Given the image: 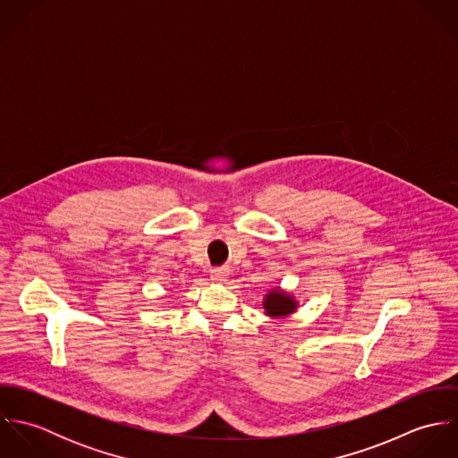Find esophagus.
Instances as JSON below:
<instances>
[{"instance_id":"34e87169","label":"esophagus","mask_w":458,"mask_h":458,"mask_svg":"<svg viewBox=\"0 0 458 458\" xmlns=\"http://www.w3.org/2000/svg\"><path fill=\"white\" fill-rule=\"evenodd\" d=\"M209 273H211V278H213V280L222 282V280H225V276L229 275V267H227V266H213V267L209 269Z\"/></svg>"}]
</instances>
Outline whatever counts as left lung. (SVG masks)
<instances>
[{"instance_id": "left-lung-1", "label": "left lung", "mask_w": 458, "mask_h": 458, "mask_svg": "<svg viewBox=\"0 0 458 458\" xmlns=\"http://www.w3.org/2000/svg\"><path fill=\"white\" fill-rule=\"evenodd\" d=\"M264 309H266L267 316L282 318V316H287V314L294 312V300L289 294H284L280 291H273L266 296Z\"/></svg>"}]
</instances>
